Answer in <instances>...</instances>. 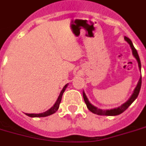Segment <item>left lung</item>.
<instances>
[{
  "mask_svg": "<svg viewBox=\"0 0 146 146\" xmlns=\"http://www.w3.org/2000/svg\"><path fill=\"white\" fill-rule=\"evenodd\" d=\"M125 40L129 43L130 45L131 48V50H132V53H133V55L134 56V58L137 59V63H138V66H139V69L141 70V63H140V60H139V55L137 54V52L136 50V48H134V45H133L132 42L129 39V37H124ZM141 84H142V78L140 77L139 78V80L137 83V87L135 88L134 91V93L133 94L131 95V97L130 98V99L125 103L123 105H122L121 106L118 107L117 109H110V110H102V109H98V108H96L95 106H92L88 100V98H86V96L85 93L83 92V99H84V101H85L86 104L87 106V108L88 109V110L92 111V113H94V114H98V115H106V116H116V115H118V114H120L121 113H123V111H125L129 107V106L133 103V102L135 100V99L137 98L138 94L139 93V91H140V88H141Z\"/></svg>",
  "mask_w": 146,
  "mask_h": 146,
  "instance_id": "8db88e82",
  "label": "left lung"
}]
</instances>
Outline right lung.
Masks as SVG:
<instances>
[{
	"label": "right lung",
	"mask_w": 146,
	"mask_h": 146,
	"mask_svg": "<svg viewBox=\"0 0 146 146\" xmlns=\"http://www.w3.org/2000/svg\"><path fill=\"white\" fill-rule=\"evenodd\" d=\"M66 87H67V84L63 87V90L61 91L59 97H58L56 103H54V105L53 106H52L49 110L46 111V112H43V113H41V114H27V116H29V117H46V116L51 115V114L55 113V112L58 111V109H59V106H60V103L61 99H62V96H63V92H64L65 89L66 88Z\"/></svg>",
	"instance_id": "add662e5"
}]
</instances>
